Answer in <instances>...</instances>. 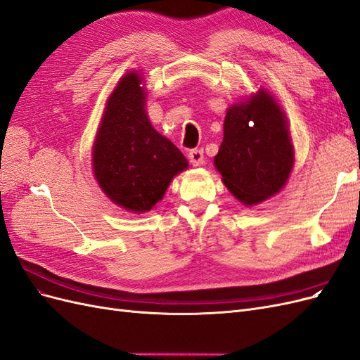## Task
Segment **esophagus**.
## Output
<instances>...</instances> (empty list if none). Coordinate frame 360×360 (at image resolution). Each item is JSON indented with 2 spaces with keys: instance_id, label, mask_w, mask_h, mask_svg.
<instances>
[{
  "instance_id": "esophagus-1",
  "label": "esophagus",
  "mask_w": 360,
  "mask_h": 360,
  "mask_svg": "<svg viewBox=\"0 0 360 360\" xmlns=\"http://www.w3.org/2000/svg\"><path fill=\"white\" fill-rule=\"evenodd\" d=\"M189 160L193 167H200L204 162V151L202 148H195L189 151Z\"/></svg>"
}]
</instances>
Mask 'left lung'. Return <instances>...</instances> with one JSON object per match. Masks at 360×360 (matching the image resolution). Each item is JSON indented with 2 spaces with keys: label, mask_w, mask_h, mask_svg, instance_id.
<instances>
[{
  "label": "left lung",
  "mask_w": 360,
  "mask_h": 360,
  "mask_svg": "<svg viewBox=\"0 0 360 360\" xmlns=\"http://www.w3.org/2000/svg\"><path fill=\"white\" fill-rule=\"evenodd\" d=\"M213 162L228 191L246 207L271 198L287 184L294 167L288 120L263 85L226 110Z\"/></svg>",
  "instance_id": "obj_1"
}]
</instances>
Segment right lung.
Returning <instances> with one entry per match:
<instances>
[{"instance_id": "1", "label": "right lung", "mask_w": 360, "mask_h": 360, "mask_svg": "<svg viewBox=\"0 0 360 360\" xmlns=\"http://www.w3.org/2000/svg\"><path fill=\"white\" fill-rule=\"evenodd\" d=\"M146 81L138 70L124 73L106 99L91 151L99 188L114 204L132 213L150 212L188 160L151 126Z\"/></svg>"}]
</instances>
